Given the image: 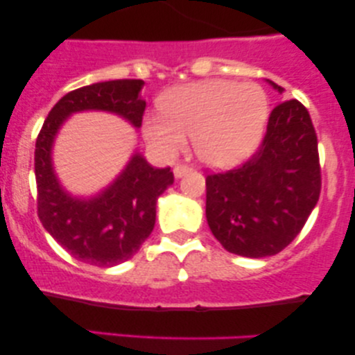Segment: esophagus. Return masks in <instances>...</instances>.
Returning a JSON list of instances; mask_svg holds the SVG:
<instances>
[{"instance_id": "obj_1", "label": "esophagus", "mask_w": 355, "mask_h": 355, "mask_svg": "<svg viewBox=\"0 0 355 355\" xmlns=\"http://www.w3.org/2000/svg\"><path fill=\"white\" fill-rule=\"evenodd\" d=\"M190 166L189 165H175V168H173V173H175V177L177 178H180V177H183V175H187L190 172Z\"/></svg>"}]
</instances>
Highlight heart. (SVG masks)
<instances>
[{
	"mask_svg": "<svg viewBox=\"0 0 355 355\" xmlns=\"http://www.w3.org/2000/svg\"><path fill=\"white\" fill-rule=\"evenodd\" d=\"M158 112L144 116V137L162 160H173L193 137L195 153L211 166L245 158L262 138L268 118L267 93L257 83L209 80L175 87Z\"/></svg>",
	"mask_w": 355,
	"mask_h": 355,
	"instance_id": "1",
	"label": "heart"
}]
</instances>
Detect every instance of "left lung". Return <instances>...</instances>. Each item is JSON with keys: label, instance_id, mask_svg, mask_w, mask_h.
Listing matches in <instances>:
<instances>
[{"label": "left lung", "instance_id": "obj_1", "mask_svg": "<svg viewBox=\"0 0 355 355\" xmlns=\"http://www.w3.org/2000/svg\"><path fill=\"white\" fill-rule=\"evenodd\" d=\"M205 185L207 222L225 250L250 259L282 252L320 195L317 133L307 108L299 100L277 105L254 155L227 172L209 173Z\"/></svg>", "mask_w": 355, "mask_h": 355}]
</instances>
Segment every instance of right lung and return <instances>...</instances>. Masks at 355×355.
I'll return each instance as SVG.
<instances>
[{
    "mask_svg": "<svg viewBox=\"0 0 355 355\" xmlns=\"http://www.w3.org/2000/svg\"><path fill=\"white\" fill-rule=\"evenodd\" d=\"M144 80H113L67 93L40 130L35 148L38 218L67 252L89 266L113 267L132 259L148 239L157 217V198L173 183V172L153 168L135 153L123 173L89 200L73 198L60 187L51 166V145L68 115L83 110L113 112L141 126Z\"/></svg>",
    "mask_w": 355,
    "mask_h": 355,
    "instance_id": "right-lung-1",
    "label": "right lung"
}]
</instances>
